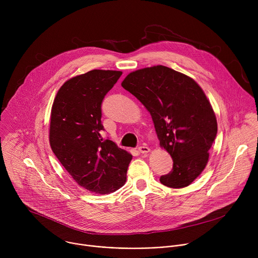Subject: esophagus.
Segmentation results:
<instances>
[{
    "label": "esophagus",
    "instance_id": "esophagus-1",
    "mask_svg": "<svg viewBox=\"0 0 258 258\" xmlns=\"http://www.w3.org/2000/svg\"><path fill=\"white\" fill-rule=\"evenodd\" d=\"M138 150H139V152H140V153H142V154H146V153L150 152V148H149V147H147L146 145H142V146H140L139 148H138Z\"/></svg>",
    "mask_w": 258,
    "mask_h": 258
}]
</instances>
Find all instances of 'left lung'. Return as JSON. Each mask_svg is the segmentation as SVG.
Wrapping results in <instances>:
<instances>
[{
  "mask_svg": "<svg viewBox=\"0 0 258 258\" xmlns=\"http://www.w3.org/2000/svg\"><path fill=\"white\" fill-rule=\"evenodd\" d=\"M121 86L150 112L160 146L173 160L160 182L173 189L189 186L205 168L217 133L215 114L202 89L162 65L131 72Z\"/></svg>",
  "mask_w": 258,
  "mask_h": 258,
  "instance_id": "8db88e82",
  "label": "left lung"
}]
</instances>
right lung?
Listing matches in <instances>:
<instances>
[{"mask_svg": "<svg viewBox=\"0 0 258 258\" xmlns=\"http://www.w3.org/2000/svg\"><path fill=\"white\" fill-rule=\"evenodd\" d=\"M121 71L94 69L67 81L54 100L51 148L79 185L91 192L109 194L121 188L133 156L101 132L102 102Z\"/></svg>", "mask_w": 258, "mask_h": 258, "instance_id": "obj_1", "label": "right lung"}]
</instances>
